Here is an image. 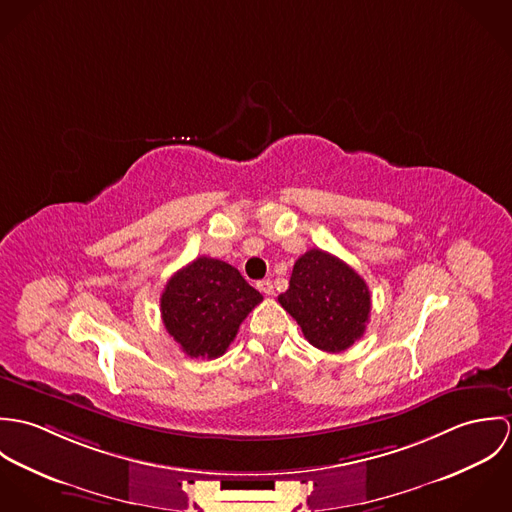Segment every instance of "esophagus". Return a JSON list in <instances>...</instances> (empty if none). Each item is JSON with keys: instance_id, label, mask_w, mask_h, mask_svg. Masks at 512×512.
Instances as JSON below:
<instances>
[{"instance_id": "obj_1", "label": "esophagus", "mask_w": 512, "mask_h": 512, "mask_svg": "<svg viewBox=\"0 0 512 512\" xmlns=\"http://www.w3.org/2000/svg\"><path fill=\"white\" fill-rule=\"evenodd\" d=\"M256 288H258L260 292L264 293V295H272V293H274V284H272L270 280H262V282H258V284H256Z\"/></svg>"}]
</instances>
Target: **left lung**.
<instances>
[{"label":"left lung","mask_w":512,"mask_h":512,"mask_svg":"<svg viewBox=\"0 0 512 512\" xmlns=\"http://www.w3.org/2000/svg\"><path fill=\"white\" fill-rule=\"evenodd\" d=\"M303 337L327 353L347 351L363 337L370 315L365 280L337 256L311 248L293 264L290 288L278 295Z\"/></svg>","instance_id":"left-lung-1"}]
</instances>
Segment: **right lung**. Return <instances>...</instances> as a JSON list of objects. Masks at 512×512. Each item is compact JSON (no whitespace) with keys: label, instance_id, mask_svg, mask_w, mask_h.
Wrapping results in <instances>:
<instances>
[{"label":"right lung","instance_id":"1","mask_svg":"<svg viewBox=\"0 0 512 512\" xmlns=\"http://www.w3.org/2000/svg\"><path fill=\"white\" fill-rule=\"evenodd\" d=\"M262 299L234 266L201 256L169 278L159 303L167 333L187 357L217 359Z\"/></svg>","mask_w":512,"mask_h":512}]
</instances>
